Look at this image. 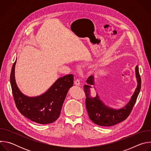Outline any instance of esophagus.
I'll return each mask as SVG.
<instances>
[{
    "mask_svg": "<svg viewBox=\"0 0 151 151\" xmlns=\"http://www.w3.org/2000/svg\"><path fill=\"white\" fill-rule=\"evenodd\" d=\"M74 83H75V85H77V86H79V85H80V84H81V82H80V81H79V79H76L75 81V82H74Z\"/></svg>",
    "mask_w": 151,
    "mask_h": 151,
    "instance_id": "obj_1",
    "label": "esophagus"
}]
</instances>
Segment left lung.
<instances>
[{"mask_svg":"<svg viewBox=\"0 0 151 151\" xmlns=\"http://www.w3.org/2000/svg\"><path fill=\"white\" fill-rule=\"evenodd\" d=\"M135 70L137 81V88L130 101L120 109H114L106 106L100 100L97 94L95 97H91L90 96V88H91L90 85L94 83V76L91 75L88 78L87 80L88 85L83 86L86 96L85 104L90 119L94 123L100 126L109 127L117 124L128 118L135 104L141 88V78L137 66H136Z\"/></svg>","mask_w":151,"mask_h":151,"instance_id":"left-lung-1","label":"left lung"}]
</instances>
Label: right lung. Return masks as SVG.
<instances>
[{"label":"right lung","instance_id":"1","mask_svg":"<svg viewBox=\"0 0 151 151\" xmlns=\"http://www.w3.org/2000/svg\"><path fill=\"white\" fill-rule=\"evenodd\" d=\"M13 64L10 81L14 101L18 110L30 120L40 124L55 121L60 115L67 93L73 85V75H67L58 78L48 90L39 96L30 97L21 93L15 79V65Z\"/></svg>","mask_w":151,"mask_h":151}]
</instances>
